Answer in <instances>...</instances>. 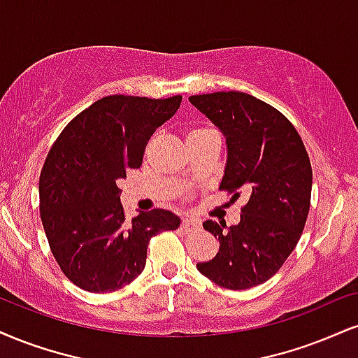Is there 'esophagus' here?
<instances>
[{
	"mask_svg": "<svg viewBox=\"0 0 358 358\" xmlns=\"http://www.w3.org/2000/svg\"><path fill=\"white\" fill-rule=\"evenodd\" d=\"M182 227L185 231H190V230H195V228L200 227V222L196 220V218H192V217H185L182 220Z\"/></svg>",
	"mask_w": 358,
	"mask_h": 358,
	"instance_id": "obj_1",
	"label": "esophagus"
}]
</instances>
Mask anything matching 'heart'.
<instances>
[{
  "label": "heart",
  "mask_w": 358,
  "mask_h": 358,
  "mask_svg": "<svg viewBox=\"0 0 358 358\" xmlns=\"http://www.w3.org/2000/svg\"><path fill=\"white\" fill-rule=\"evenodd\" d=\"M203 131H208V128H195V130H192L190 133H188V136L196 135V133H203Z\"/></svg>",
  "instance_id": "obj_1"
}]
</instances>
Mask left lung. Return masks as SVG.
Wrapping results in <instances>:
<instances>
[{
    "instance_id": "obj_1",
    "label": "left lung",
    "mask_w": 358,
    "mask_h": 358,
    "mask_svg": "<svg viewBox=\"0 0 358 358\" xmlns=\"http://www.w3.org/2000/svg\"><path fill=\"white\" fill-rule=\"evenodd\" d=\"M188 100L227 140L220 188L250 195L240 223H203L220 248L196 268L230 290L260 285L285 264L307 222L312 195L307 150L294 124L252 94L218 92Z\"/></svg>"
}]
</instances>
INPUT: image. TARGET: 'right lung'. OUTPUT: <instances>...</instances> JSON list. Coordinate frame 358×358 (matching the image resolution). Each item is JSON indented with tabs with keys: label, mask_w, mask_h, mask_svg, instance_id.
<instances>
[{
	"label": "right lung",
	"mask_w": 358,
	"mask_h": 358,
	"mask_svg": "<svg viewBox=\"0 0 358 358\" xmlns=\"http://www.w3.org/2000/svg\"><path fill=\"white\" fill-rule=\"evenodd\" d=\"M182 96L113 94L73 118L40 175V215L63 273L94 294L118 290L143 272L150 238L176 230L168 210L124 220L118 180L140 168L146 141L176 113Z\"/></svg>",
	"instance_id": "1"
}]
</instances>
